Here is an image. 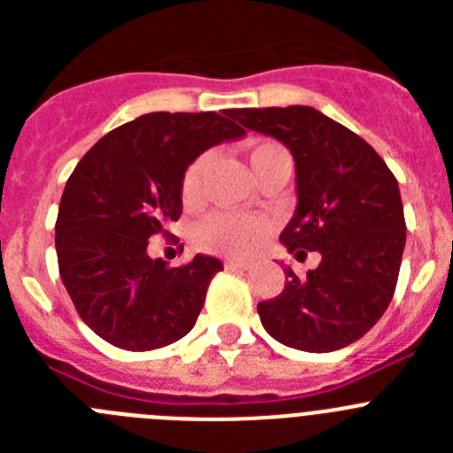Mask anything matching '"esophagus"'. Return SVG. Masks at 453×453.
Returning a JSON list of instances; mask_svg holds the SVG:
<instances>
[{"label": "esophagus", "instance_id": "obj_1", "mask_svg": "<svg viewBox=\"0 0 453 453\" xmlns=\"http://www.w3.org/2000/svg\"><path fill=\"white\" fill-rule=\"evenodd\" d=\"M224 267L226 270H250L251 261H235V258H231V261L224 263Z\"/></svg>", "mask_w": 453, "mask_h": 453}]
</instances>
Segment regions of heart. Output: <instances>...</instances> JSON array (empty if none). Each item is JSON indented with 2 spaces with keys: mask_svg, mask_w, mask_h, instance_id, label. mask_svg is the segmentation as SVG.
Masks as SVG:
<instances>
[{
  "mask_svg": "<svg viewBox=\"0 0 453 453\" xmlns=\"http://www.w3.org/2000/svg\"><path fill=\"white\" fill-rule=\"evenodd\" d=\"M247 158H250L254 174L258 177L267 165H272L279 158H288V151L279 142L261 140V142L250 145ZM208 161H211L208 154L197 156L183 172L181 199L188 206L202 199L203 174H206ZM267 231H270V224L258 215L224 213L222 211V213H211L195 226V240H197L199 247L208 251H218V254H250L261 245Z\"/></svg>",
  "mask_w": 453,
  "mask_h": 453,
  "instance_id": "1",
  "label": "heart"
}]
</instances>
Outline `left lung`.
Returning <instances> with one entry per match:
<instances>
[{
  "label": "left lung",
  "instance_id": "1",
  "mask_svg": "<svg viewBox=\"0 0 453 453\" xmlns=\"http://www.w3.org/2000/svg\"><path fill=\"white\" fill-rule=\"evenodd\" d=\"M234 118L290 150L297 208L279 240L297 256H322L306 279L286 267L281 295L258 303L263 326L292 349H342L395 295L406 245L397 179L361 135L311 106L240 108Z\"/></svg>",
  "mask_w": 453,
  "mask_h": 453
}]
</instances>
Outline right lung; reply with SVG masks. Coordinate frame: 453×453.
Returning a JSON list of instances; mask_svg holds the SVG:
<instances>
[{
  "instance_id": "add662e5",
  "label": "right lung",
  "mask_w": 453,
  "mask_h": 453,
  "mask_svg": "<svg viewBox=\"0 0 453 453\" xmlns=\"http://www.w3.org/2000/svg\"><path fill=\"white\" fill-rule=\"evenodd\" d=\"M234 119V111L140 115L92 145L67 179L56 219L58 272L83 322L111 345L158 349L197 322L222 263L197 254L170 267L147 245L181 218L186 167L245 135Z\"/></svg>"
}]
</instances>
